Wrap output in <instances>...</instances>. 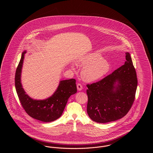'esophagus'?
Returning a JSON list of instances; mask_svg holds the SVG:
<instances>
[{
    "label": "esophagus",
    "instance_id": "34e87169",
    "mask_svg": "<svg viewBox=\"0 0 153 153\" xmlns=\"http://www.w3.org/2000/svg\"><path fill=\"white\" fill-rule=\"evenodd\" d=\"M77 88L78 91H81L82 89V86L81 85V84H77Z\"/></svg>",
    "mask_w": 153,
    "mask_h": 153
}]
</instances>
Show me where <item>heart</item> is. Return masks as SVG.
Segmentation results:
<instances>
[{
	"label": "heart",
	"instance_id": "obj_1",
	"mask_svg": "<svg viewBox=\"0 0 153 153\" xmlns=\"http://www.w3.org/2000/svg\"><path fill=\"white\" fill-rule=\"evenodd\" d=\"M77 64L82 67L81 72L82 79L88 82L100 80L109 72L110 68L109 62L97 53H92L80 58ZM71 68L75 69L73 65Z\"/></svg>",
	"mask_w": 153,
	"mask_h": 153
}]
</instances>
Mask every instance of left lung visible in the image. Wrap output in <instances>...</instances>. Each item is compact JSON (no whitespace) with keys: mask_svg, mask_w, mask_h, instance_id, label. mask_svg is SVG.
I'll return each instance as SVG.
<instances>
[{"mask_svg":"<svg viewBox=\"0 0 153 153\" xmlns=\"http://www.w3.org/2000/svg\"><path fill=\"white\" fill-rule=\"evenodd\" d=\"M124 64L102 80L87 84V113L96 122L105 123L120 119L131 109L138 80L129 53Z\"/></svg>","mask_w":153,"mask_h":153,"instance_id":"8db88e82","label":"left lung"}]
</instances>
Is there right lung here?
Here are the masks:
<instances>
[{
    "label": "right lung",
    "instance_id": "1",
    "mask_svg": "<svg viewBox=\"0 0 153 153\" xmlns=\"http://www.w3.org/2000/svg\"><path fill=\"white\" fill-rule=\"evenodd\" d=\"M26 53V51L22 53L15 77V89L19 101L30 117L44 122L54 121L61 116L69 97L77 92L76 80L71 79L60 81L54 94L45 100H37L31 99L23 89L21 81L23 62Z\"/></svg>",
    "mask_w": 153,
    "mask_h": 153
}]
</instances>
